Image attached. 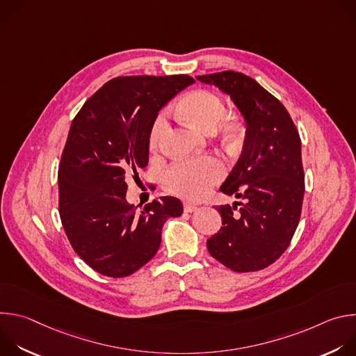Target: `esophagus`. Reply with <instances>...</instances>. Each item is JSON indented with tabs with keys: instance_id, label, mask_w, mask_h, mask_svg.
Segmentation results:
<instances>
[{
	"instance_id": "obj_1",
	"label": "esophagus",
	"mask_w": 356,
	"mask_h": 356,
	"mask_svg": "<svg viewBox=\"0 0 356 356\" xmlns=\"http://www.w3.org/2000/svg\"><path fill=\"white\" fill-rule=\"evenodd\" d=\"M183 207H184V211L186 213H194L195 210H197V204H194V202H190V201H186L184 204H183Z\"/></svg>"
}]
</instances>
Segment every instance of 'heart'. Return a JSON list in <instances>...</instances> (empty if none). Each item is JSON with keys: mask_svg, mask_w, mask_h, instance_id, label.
Instances as JSON below:
<instances>
[{"mask_svg": "<svg viewBox=\"0 0 356 356\" xmlns=\"http://www.w3.org/2000/svg\"><path fill=\"white\" fill-rule=\"evenodd\" d=\"M180 110L193 125L206 132L214 131L227 114L224 101L209 90H197L186 95L180 103ZM165 128L166 117L161 114L150 128L149 146L152 149L159 145ZM225 129L231 131L229 127ZM224 173V165L217 158L204 156L173 165L165 173L163 183L170 193L184 198H198L218 183Z\"/></svg>", "mask_w": 356, "mask_h": 356, "instance_id": "b5f03b06", "label": "heart"}]
</instances>
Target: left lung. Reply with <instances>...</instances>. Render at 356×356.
I'll list each match as a JSON object with an SVG mask.
<instances>
[{
  "label": "left lung",
  "mask_w": 356,
  "mask_h": 356,
  "mask_svg": "<svg viewBox=\"0 0 356 356\" xmlns=\"http://www.w3.org/2000/svg\"><path fill=\"white\" fill-rule=\"evenodd\" d=\"M195 79L228 94L245 122L241 156L220 187L243 204L216 207L222 227L207 241V249L234 272L265 269L287 249L301 214L298 132L284 106L252 77L227 70ZM236 205L243 206L238 212Z\"/></svg>",
  "instance_id": "8db88e82"
}]
</instances>
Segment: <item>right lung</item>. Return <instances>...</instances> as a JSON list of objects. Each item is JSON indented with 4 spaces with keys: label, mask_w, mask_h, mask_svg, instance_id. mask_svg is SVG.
Wrapping results in <instances>:
<instances>
[{
    "label": "right lung",
    "mask_w": 356,
    "mask_h": 356,
    "mask_svg": "<svg viewBox=\"0 0 356 356\" xmlns=\"http://www.w3.org/2000/svg\"><path fill=\"white\" fill-rule=\"evenodd\" d=\"M193 83L186 74L117 77L72 122L59 165V213L77 255L101 275L125 277L146 265L166 220L183 213L172 195L136 210L127 201V177L147 165L159 111Z\"/></svg>",
    "instance_id": "right-lung-1"
}]
</instances>
